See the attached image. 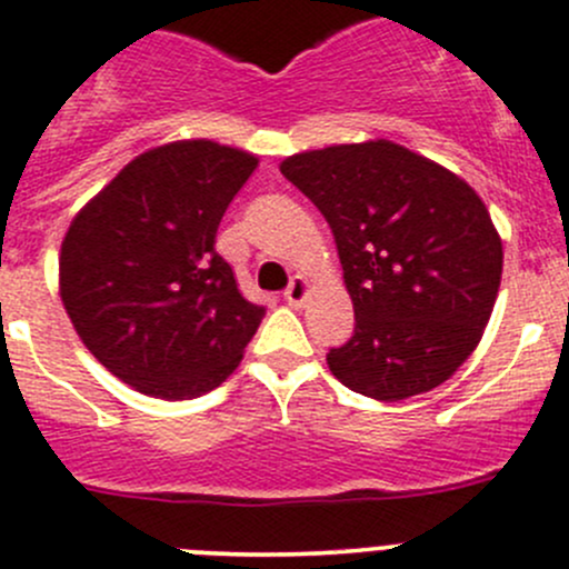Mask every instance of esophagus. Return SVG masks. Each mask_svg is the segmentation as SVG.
<instances>
[{"instance_id":"obj_1","label":"esophagus","mask_w":569,"mask_h":569,"mask_svg":"<svg viewBox=\"0 0 569 569\" xmlns=\"http://www.w3.org/2000/svg\"><path fill=\"white\" fill-rule=\"evenodd\" d=\"M306 297H308V280L302 278V274H295L289 283V289L283 291V300L289 302V306L300 308L302 302H306Z\"/></svg>"}]
</instances>
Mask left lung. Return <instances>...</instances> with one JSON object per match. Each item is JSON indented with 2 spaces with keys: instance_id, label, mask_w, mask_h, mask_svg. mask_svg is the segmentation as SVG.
<instances>
[{
  "instance_id": "left-lung-1",
  "label": "left lung",
  "mask_w": 569,
  "mask_h": 569,
  "mask_svg": "<svg viewBox=\"0 0 569 569\" xmlns=\"http://www.w3.org/2000/svg\"><path fill=\"white\" fill-rule=\"evenodd\" d=\"M280 172L328 219L356 311L330 372L386 402L445 383L481 341L503 274L481 197L386 138L300 152Z\"/></svg>"
}]
</instances>
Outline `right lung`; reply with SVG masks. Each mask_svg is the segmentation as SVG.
<instances>
[{"mask_svg":"<svg viewBox=\"0 0 569 569\" xmlns=\"http://www.w3.org/2000/svg\"><path fill=\"white\" fill-rule=\"evenodd\" d=\"M256 167L217 141H174L127 163L71 219L60 300L91 356L141 395L217 389L256 336L267 311L213 247Z\"/></svg>","mask_w":569,"mask_h":569,"instance_id":"add662e5","label":"right lung"}]
</instances>
